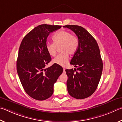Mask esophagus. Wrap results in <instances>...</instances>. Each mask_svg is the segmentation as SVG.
<instances>
[{
    "mask_svg": "<svg viewBox=\"0 0 122 122\" xmlns=\"http://www.w3.org/2000/svg\"><path fill=\"white\" fill-rule=\"evenodd\" d=\"M63 71H64V72H65V68H63Z\"/></svg>",
    "mask_w": 122,
    "mask_h": 122,
    "instance_id": "34e87169",
    "label": "esophagus"
}]
</instances>
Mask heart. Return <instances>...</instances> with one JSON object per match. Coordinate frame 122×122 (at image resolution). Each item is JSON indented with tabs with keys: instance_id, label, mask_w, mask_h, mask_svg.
Returning <instances> with one entry per match:
<instances>
[{
	"instance_id": "heart-1",
	"label": "heart",
	"mask_w": 122,
	"mask_h": 122,
	"mask_svg": "<svg viewBox=\"0 0 122 122\" xmlns=\"http://www.w3.org/2000/svg\"><path fill=\"white\" fill-rule=\"evenodd\" d=\"M53 43H48L46 45L47 52L51 56L56 55L57 48H61V52L53 59L52 62L61 66H65L69 61V56L73 55L78 48L79 42L78 38L73 36L71 33L66 30H61L56 33L52 36Z\"/></svg>"
}]
</instances>
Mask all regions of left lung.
<instances>
[{"label": "left lung", "mask_w": 122, "mask_h": 122, "mask_svg": "<svg viewBox=\"0 0 122 122\" xmlns=\"http://www.w3.org/2000/svg\"><path fill=\"white\" fill-rule=\"evenodd\" d=\"M63 27L73 31L79 42L70 62L76 70H65L68 78V92L76 99H85L94 93L101 79L103 63L99 47L95 38L84 28L76 25H66Z\"/></svg>", "instance_id": "obj_1"}]
</instances>
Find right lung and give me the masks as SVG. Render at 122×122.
Returning a JSON list of instances; mask_svg holds the SVG:
<instances>
[{
	"label": "right lung",
	"mask_w": 122,
	"mask_h": 122,
	"mask_svg": "<svg viewBox=\"0 0 122 122\" xmlns=\"http://www.w3.org/2000/svg\"><path fill=\"white\" fill-rule=\"evenodd\" d=\"M61 25H41L23 38L19 48L16 70L23 89L33 99L43 101L53 93V85L63 73L61 66L56 64L45 69L51 60L46 49L49 34Z\"/></svg>",
	"instance_id": "1"
}]
</instances>
